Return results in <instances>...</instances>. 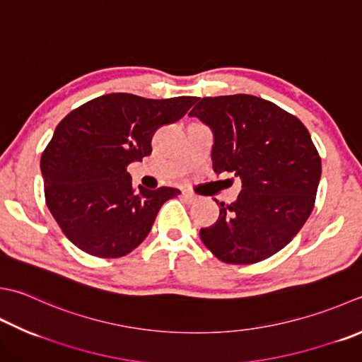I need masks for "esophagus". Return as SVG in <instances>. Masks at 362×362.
Masks as SVG:
<instances>
[{"instance_id": "34e87169", "label": "esophagus", "mask_w": 362, "mask_h": 362, "mask_svg": "<svg viewBox=\"0 0 362 362\" xmlns=\"http://www.w3.org/2000/svg\"><path fill=\"white\" fill-rule=\"evenodd\" d=\"M182 197H185L188 202H196L197 201V196L193 194V193H189V191H182Z\"/></svg>"}]
</instances>
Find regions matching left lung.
Masks as SVG:
<instances>
[{
  "mask_svg": "<svg viewBox=\"0 0 362 362\" xmlns=\"http://www.w3.org/2000/svg\"><path fill=\"white\" fill-rule=\"evenodd\" d=\"M197 100L189 116L214 133V171L242 180L235 202L215 199L219 216L201 229L202 243L226 264L272 257L292 242L314 209L320 155L301 120L264 98L235 94Z\"/></svg>",
  "mask_w": 362,
  "mask_h": 362,
  "instance_id": "obj_1",
  "label": "left lung"
}]
</instances>
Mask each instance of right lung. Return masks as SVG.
I'll return each mask as SVG.
<instances>
[{
	"label": "right lung",
	"instance_id": "add662e5",
	"mask_svg": "<svg viewBox=\"0 0 362 362\" xmlns=\"http://www.w3.org/2000/svg\"><path fill=\"white\" fill-rule=\"evenodd\" d=\"M196 100L116 92L61 120L42 153L40 171L48 210L76 247L116 259L143 243L161 205L180 191L136 188L127 166L151 155L153 133L182 119Z\"/></svg>",
	"mask_w": 362,
	"mask_h": 362
}]
</instances>
